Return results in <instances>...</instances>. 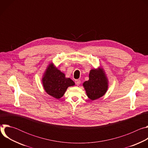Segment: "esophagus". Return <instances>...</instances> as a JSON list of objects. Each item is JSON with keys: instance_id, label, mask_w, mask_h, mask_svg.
<instances>
[{"instance_id": "34e87169", "label": "esophagus", "mask_w": 148, "mask_h": 148, "mask_svg": "<svg viewBox=\"0 0 148 148\" xmlns=\"http://www.w3.org/2000/svg\"><path fill=\"white\" fill-rule=\"evenodd\" d=\"M75 82L77 86H79V84H80V83H81V81L79 79H77V80H75Z\"/></svg>"}]
</instances>
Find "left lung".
<instances>
[{
    "mask_svg": "<svg viewBox=\"0 0 148 148\" xmlns=\"http://www.w3.org/2000/svg\"><path fill=\"white\" fill-rule=\"evenodd\" d=\"M88 98L91 101L96 100L107 92L109 81L103 69L99 66L92 69L89 74V79L82 84Z\"/></svg>",
    "mask_w": 148,
    "mask_h": 148,
    "instance_id": "obj_1",
    "label": "left lung"
}]
</instances>
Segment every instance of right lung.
Instances as JSON below:
<instances>
[{
  "instance_id": "1",
  "label": "right lung",
  "mask_w": 148,
  "mask_h": 148,
  "mask_svg": "<svg viewBox=\"0 0 148 148\" xmlns=\"http://www.w3.org/2000/svg\"><path fill=\"white\" fill-rule=\"evenodd\" d=\"M45 91L51 97L59 99L64 95L69 87L75 86L74 82L66 77L64 73L50 62L45 70L41 79Z\"/></svg>"
}]
</instances>
